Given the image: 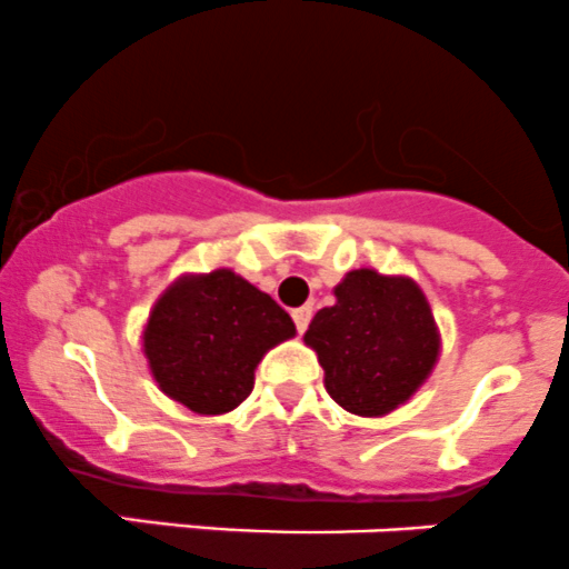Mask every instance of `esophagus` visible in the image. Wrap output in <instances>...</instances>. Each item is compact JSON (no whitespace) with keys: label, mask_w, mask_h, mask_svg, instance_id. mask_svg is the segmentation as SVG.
<instances>
[{"label":"esophagus","mask_w":569,"mask_h":569,"mask_svg":"<svg viewBox=\"0 0 569 569\" xmlns=\"http://www.w3.org/2000/svg\"><path fill=\"white\" fill-rule=\"evenodd\" d=\"M309 320H312V307H298V309H292V323H296L298 333L307 331Z\"/></svg>","instance_id":"1"}]
</instances>
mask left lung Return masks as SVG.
I'll return each mask as SVG.
<instances>
[{
  "instance_id": "8db88e82",
  "label": "left lung",
  "mask_w": 569,
  "mask_h": 569,
  "mask_svg": "<svg viewBox=\"0 0 569 569\" xmlns=\"http://www.w3.org/2000/svg\"><path fill=\"white\" fill-rule=\"evenodd\" d=\"M333 307L309 323L326 391L356 416H386L416 395L441 353V333L421 287L372 268L345 273Z\"/></svg>"
}]
</instances>
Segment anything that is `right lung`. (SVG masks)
Segmentation results:
<instances>
[{
  "label": "right lung",
  "instance_id": "1",
  "mask_svg": "<svg viewBox=\"0 0 569 569\" xmlns=\"http://www.w3.org/2000/svg\"><path fill=\"white\" fill-rule=\"evenodd\" d=\"M296 337L290 315L230 268L169 284L142 345L158 389L202 416L238 408L254 389L262 356Z\"/></svg>",
  "mask_w": 569,
  "mask_h": 569
}]
</instances>
